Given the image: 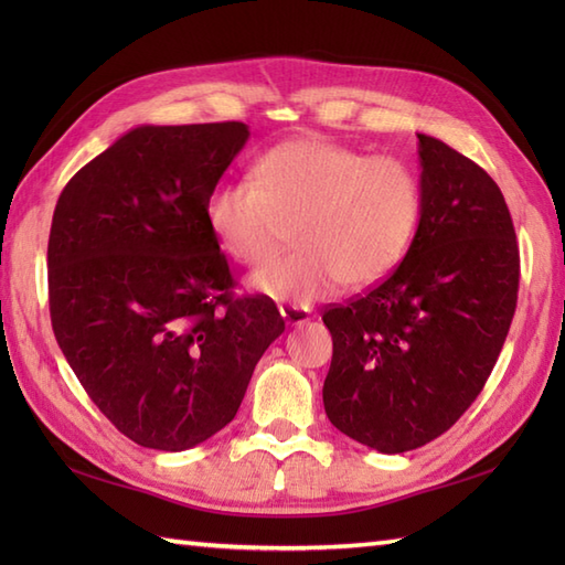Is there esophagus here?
<instances>
[{
	"instance_id": "esophagus-1",
	"label": "esophagus",
	"mask_w": 565,
	"mask_h": 565,
	"mask_svg": "<svg viewBox=\"0 0 565 565\" xmlns=\"http://www.w3.org/2000/svg\"><path fill=\"white\" fill-rule=\"evenodd\" d=\"M281 318L289 328H303L308 326L310 320H313V313H310V308H301V306H284L281 308Z\"/></svg>"
}]
</instances>
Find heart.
I'll return each instance as SVG.
<instances>
[{"instance_id":"obj_1","label":"heart","mask_w":565,"mask_h":565,"mask_svg":"<svg viewBox=\"0 0 565 565\" xmlns=\"http://www.w3.org/2000/svg\"><path fill=\"white\" fill-rule=\"evenodd\" d=\"M423 189L395 158L308 136L264 150L249 182H221L203 206L213 243L239 267L269 262L289 225V255L249 276V289L286 306L366 289L398 267L417 233Z\"/></svg>"}]
</instances>
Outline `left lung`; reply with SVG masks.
<instances>
[{"label": "left lung", "instance_id": "obj_1", "mask_svg": "<svg viewBox=\"0 0 565 565\" xmlns=\"http://www.w3.org/2000/svg\"><path fill=\"white\" fill-rule=\"evenodd\" d=\"M423 213L388 279L322 313L330 423L381 454L444 435L493 371L518 308L520 249L500 186L473 160L417 134Z\"/></svg>", "mask_w": 565, "mask_h": 565}]
</instances>
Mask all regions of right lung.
Returning <instances> with one entry per match:
<instances>
[{
	"mask_svg": "<svg viewBox=\"0 0 565 565\" xmlns=\"http://www.w3.org/2000/svg\"><path fill=\"white\" fill-rule=\"evenodd\" d=\"M245 124L138 126L70 179L47 239L55 340L94 405L140 447L184 451L235 417L284 332L233 296L203 218Z\"/></svg>",
	"mask_w": 565,
	"mask_h": 565,
	"instance_id": "1",
	"label": "right lung"
}]
</instances>
